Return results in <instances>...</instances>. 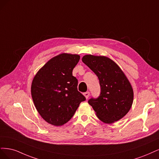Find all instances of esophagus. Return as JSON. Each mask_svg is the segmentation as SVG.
I'll use <instances>...</instances> for the list:
<instances>
[{
  "instance_id": "34e87169",
  "label": "esophagus",
  "mask_w": 159,
  "mask_h": 159,
  "mask_svg": "<svg viewBox=\"0 0 159 159\" xmlns=\"http://www.w3.org/2000/svg\"><path fill=\"white\" fill-rule=\"evenodd\" d=\"M84 96L86 97V98H88L89 97V96H90V92H86V93H84Z\"/></svg>"
}]
</instances>
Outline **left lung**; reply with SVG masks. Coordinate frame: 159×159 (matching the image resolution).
Instances as JSON below:
<instances>
[{"instance_id": "left-lung-1", "label": "left lung", "mask_w": 159, "mask_h": 159, "mask_svg": "<svg viewBox=\"0 0 159 159\" xmlns=\"http://www.w3.org/2000/svg\"><path fill=\"white\" fill-rule=\"evenodd\" d=\"M82 61L98 76L100 86V96L89 99V104L106 124L120 120L129 111L134 100L129 80L118 65L106 57L86 55Z\"/></svg>"}]
</instances>
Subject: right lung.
I'll return each instance as SVG.
<instances>
[{
	"label": "right lung",
	"instance_id": "1",
	"mask_svg": "<svg viewBox=\"0 0 159 159\" xmlns=\"http://www.w3.org/2000/svg\"><path fill=\"white\" fill-rule=\"evenodd\" d=\"M78 55L63 53L50 59L34 76L31 93L35 107L49 124L62 125L74 116L85 96L78 91L73 70Z\"/></svg>",
	"mask_w": 159,
	"mask_h": 159
}]
</instances>
